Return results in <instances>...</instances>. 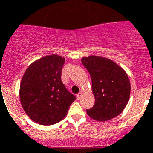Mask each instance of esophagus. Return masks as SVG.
I'll return each instance as SVG.
<instances>
[{"mask_svg": "<svg viewBox=\"0 0 153 153\" xmlns=\"http://www.w3.org/2000/svg\"><path fill=\"white\" fill-rule=\"evenodd\" d=\"M82 92H79L77 94V99H80L81 98H82Z\"/></svg>", "mask_w": 153, "mask_h": 153, "instance_id": "obj_1", "label": "esophagus"}]
</instances>
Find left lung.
Masks as SVG:
<instances>
[{
    "label": "left lung",
    "mask_w": 153,
    "mask_h": 153,
    "mask_svg": "<svg viewBox=\"0 0 153 153\" xmlns=\"http://www.w3.org/2000/svg\"><path fill=\"white\" fill-rule=\"evenodd\" d=\"M91 78L95 105L87 114L91 119L105 122L123 112L131 91L128 77L123 68L104 57L90 55L82 58Z\"/></svg>",
    "instance_id": "8db88e82"
}]
</instances>
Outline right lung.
Segmentation results:
<instances>
[{
  "instance_id": "right-lung-1",
  "label": "right lung",
  "mask_w": 153,
  "mask_h": 153,
  "mask_svg": "<svg viewBox=\"0 0 153 153\" xmlns=\"http://www.w3.org/2000/svg\"><path fill=\"white\" fill-rule=\"evenodd\" d=\"M64 64L63 57L47 55L30 64L22 77L19 91L21 105L36 123H58L66 116L76 99L62 82Z\"/></svg>"
}]
</instances>
